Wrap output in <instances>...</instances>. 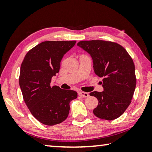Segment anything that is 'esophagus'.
I'll use <instances>...</instances> for the list:
<instances>
[{"label":"esophagus","mask_w":152,"mask_h":152,"mask_svg":"<svg viewBox=\"0 0 152 152\" xmlns=\"http://www.w3.org/2000/svg\"><path fill=\"white\" fill-rule=\"evenodd\" d=\"M78 96H82V97H88L89 96L88 93L87 92H78Z\"/></svg>","instance_id":"esophagus-1"}]
</instances>
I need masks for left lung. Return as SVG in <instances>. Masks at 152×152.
<instances>
[{
	"mask_svg": "<svg viewBox=\"0 0 152 152\" xmlns=\"http://www.w3.org/2000/svg\"><path fill=\"white\" fill-rule=\"evenodd\" d=\"M77 45L91 54L95 74L103 78L104 91L90 93L99 101L94 115L108 121L119 117L129 106L135 89L132 57L122 45L110 41H80Z\"/></svg>",
	"mask_w": 152,
	"mask_h": 152,
	"instance_id": "left-lung-1",
	"label": "left lung"
}]
</instances>
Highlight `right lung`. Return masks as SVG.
Masks as SVG:
<instances>
[{
    "label": "right lung",
    "instance_id": "1",
    "mask_svg": "<svg viewBox=\"0 0 152 152\" xmlns=\"http://www.w3.org/2000/svg\"><path fill=\"white\" fill-rule=\"evenodd\" d=\"M76 41H46L28 51L20 66L19 78L23 100L38 121L52 126L65 121L70 102L77 92L51 86V78L59 72L64 54Z\"/></svg>",
    "mask_w": 152,
    "mask_h": 152
}]
</instances>
